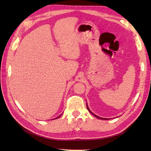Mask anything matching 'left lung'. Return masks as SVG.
Segmentation results:
<instances>
[{"instance_id": "obj_1", "label": "left lung", "mask_w": 151, "mask_h": 151, "mask_svg": "<svg viewBox=\"0 0 151 151\" xmlns=\"http://www.w3.org/2000/svg\"><path fill=\"white\" fill-rule=\"evenodd\" d=\"M87 108H88V110H89V111H90V112H91V114H92L93 115H94V116H95L96 117H97V118H99V119H105V120H107V119H106V118H101V117H98V116H97V115H95V114H93V113H92V112H91V111L90 110H89V108H88V107H87Z\"/></svg>"}]
</instances>
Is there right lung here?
Returning a JSON list of instances; mask_svg holds the SVG:
<instances>
[{"label":"right lung","mask_w":151,"mask_h":151,"mask_svg":"<svg viewBox=\"0 0 151 151\" xmlns=\"http://www.w3.org/2000/svg\"><path fill=\"white\" fill-rule=\"evenodd\" d=\"M60 116H61V115H60V116H58V117H57V118H59V117H60ZM57 118H56V119H57Z\"/></svg>","instance_id":"right-lung-1"}]
</instances>
